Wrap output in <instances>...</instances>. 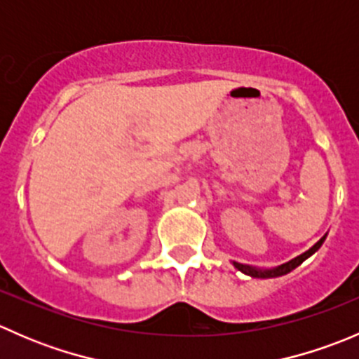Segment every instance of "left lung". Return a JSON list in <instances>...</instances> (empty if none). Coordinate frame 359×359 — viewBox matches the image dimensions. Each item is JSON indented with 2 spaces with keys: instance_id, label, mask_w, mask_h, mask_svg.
I'll return each mask as SVG.
<instances>
[{
  "instance_id": "8db88e82",
  "label": "left lung",
  "mask_w": 359,
  "mask_h": 359,
  "mask_svg": "<svg viewBox=\"0 0 359 359\" xmlns=\"http://www.w3.org/2000/svg\"><path fill=\"white\" fill-rule=\"evenodd\" d=\"M325 238H327V234H325V236L321 238V240L318 241V243L314 245L313 248H309V250H307V252H304L302 255H299V257H295V259H292L290 262L281 264V266L274 267V269H257V267L247 266V264H240V262H233V264H234V267H236L238 271H241V273L248 274V276H252V278H262V280H266V278L283 276V274H288V273H290V271L295 269L297 266H300V264H302L304 260L307 259V257H311L314 252H318L321 245H323Z\"/></svg>"
}]
</instances>
